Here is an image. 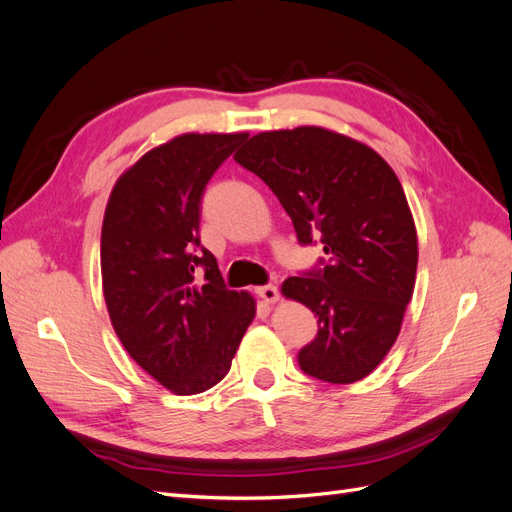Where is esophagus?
Segmentation results:
<instances>
[{
  "label": "esophagus",
  "mask_w": 512,
  "mask_h": 512,
  "mask_svg": "<svg viewBox=\"0 0 512 512\" xmlns=\"http://www.w3.org/2000/svg\"><path fill=\"white\" fill-rule=\"evenodd\" d=\"M256 294L258 297L265 301V303H275L277 299H280V292H277V286L273 284H267V286H258L256 288Z\"/></svg>",
  "instance_id": "esophagus-1"
}]
</instances>
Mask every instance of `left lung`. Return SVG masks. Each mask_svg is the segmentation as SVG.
<instances>
[{"instance_id": "1", "label": "left lung", "mask_w": 512, "mask_h": 512, "mask_svg": "<svg viewBox=\"0 0 512 512\" xmlns=\"http://www.w3.org/2000/svg\"><path fill=\"white\" fill-rule=\"evenodd\" d=\"M235 160L280 198L299 243L318 241L327 256L282 286L318 318L299 367L331 384L363 380L395 344L416 277L414 220L393 168L314 126L256 134Z\"/></svg>"}]
</instances>
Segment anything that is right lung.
<instances>
[{
    "mask_svg": "<svg viewBox=\"0 0 512 512\" xmlns=\"http://www.w3.org/2000/svg\"><path fill=\"white\" fill-rule=\"evenodd\" d=\"M247 134H183L123 173L102 224V286L123 348L168 391L196 395L230 369L256 314L200 245L213 173Z\"/></svg>",
    "mask_w": 512,
    "mask_h": 512,
    "instance_id": "obj_1",
    "label": "right lung"
}]
</instances>
